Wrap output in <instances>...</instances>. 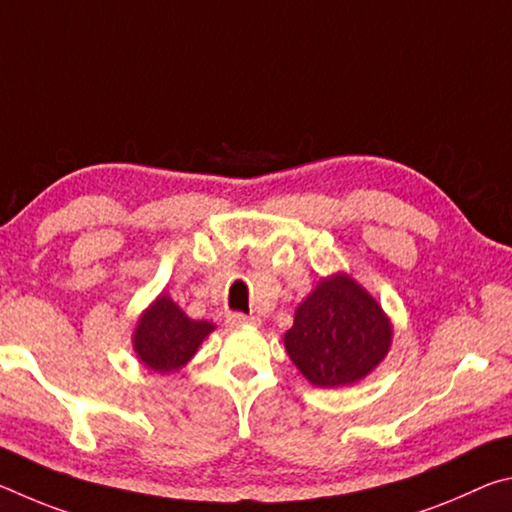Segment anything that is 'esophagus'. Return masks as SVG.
Segmentation results:
<instances>
[{
	"label": "esophagus",
	"mask_w": 512,
	"mask_h": 512,
	"mask_svg": "<svg viewBox=\"0 0 512 512\" xmlns=\"http://www.w3.org/2000/svg\"><path fill=\"white\" fill-rule=\"evenodd\" d=\"M225 323L230 327H241V325H259V318L255 316H246L241 314V311H230L228 316H225Z\"/></svg>",
	"instance_id": "34e87169"
}]
</instances>
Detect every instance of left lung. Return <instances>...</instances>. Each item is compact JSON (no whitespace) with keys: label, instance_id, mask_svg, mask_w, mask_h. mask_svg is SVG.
I'll use <instances>...</instances> for the list:
<instances>
[{"label":"left lung","instance_id":"8db88e82","mask_svg":"<svg viewBox=\"0 0 512 512\" xmlns=\"http://www.w3.org/2000/svg\"><path fill=\"white\" fill-rule=\"evenodd\" d=\"M391 323L377 300L348 275L323 280L284 334L291 361L314 386H348L386 357Z\"/></svg>","mask_w":512,"mask_h":512}]
</instances>
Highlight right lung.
Segmentation results:
<instances>
[{"instance_id": "1", "label": "right lung", "mask_w": 512, "mask_h": 512, "mask_svg": "<svg viewBox=\"0 0 512 512\" xmlns=\"http://www.w3.org/2000/svg\"><path fill=\"white\" fill-rule=\"evenodd\" d=\"M212 329V323L187 318L176 302L160 296L135 329V352L155 372L178 370L194 357Z\"/></svg>"}]
</instances>
